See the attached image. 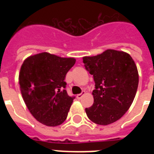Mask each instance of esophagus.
<instances>
[{"label":"esophagus","instance_id":"esophagus-1","mask_svg":"<svg viewBox=\"0 0 154 154\" xmlns=\"http://www.w3.org/2000/svg\"><path fill=\"white\" fill-rule=\"evenodd\" d=\"M85 94V91H82V94H77V99H81L82 97V96H83V95H84Z\"/></svg>","mask_w":154,"mask_h":154}]
</instances>
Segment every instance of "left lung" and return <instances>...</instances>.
<instances>
[{"label": "left lung", "instance_id": "obj_1", "mask_svg": "<svg viewBox=\"0 0 154 154\" xmlns=\"http://www.w3.org/2000/svg\"><path fill=\"white\" fill-rule=\"evenodd\" d=\"M86 69L94 76V105L86 108L89 119L107 125L119 120L134 101L138 86L137 65L129 53L107 49L101 54L84 57Z\"/></svg>", "mask_w": 154, "mask_h": 154}]
</instances>
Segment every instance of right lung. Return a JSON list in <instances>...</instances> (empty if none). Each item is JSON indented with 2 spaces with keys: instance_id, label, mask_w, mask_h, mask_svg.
Here are the masks:
<instances>
[{
  "instance_id": "obj_1",
  "label": "right lung",
  "mask_w": 154,
  "mask_h": 154,
  "mask_svg": "<svg viewBox=\"0 0 154 154\" xmlns=\"http://www.w3.org/2000/svg\"><path fill=\"white\" fill-rule=\"evenodd\" d=\"M73 57L44 52L29 56L19 72V85L25 105L37 122L57 126L65 122L74 97L65 89V77L74 65Z\"/></svg>"
}]
</instances>
